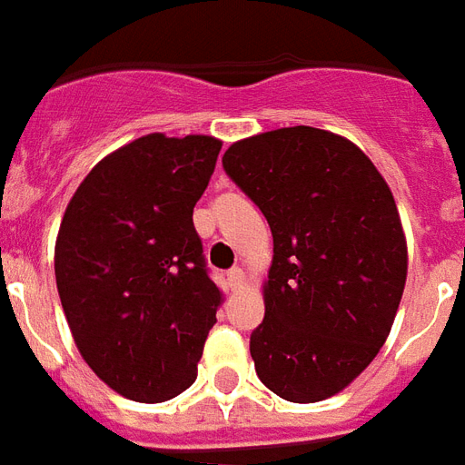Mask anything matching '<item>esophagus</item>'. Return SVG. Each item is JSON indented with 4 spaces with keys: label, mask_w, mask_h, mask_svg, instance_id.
<instances>
[{
    "label": "esophagus",
    "mask_w": 465,
    "mask_h": 465,
    "mask_svg": "<svg viewBox=\"0 0 465 465\" xmlns=\"http://www.w3.org/2000/svg\"><path fill=\"white\" fill-rule=\"evenodd\" d=\"M228 285H230V291H240V288L244 285V271L242 269L228 271Z\"/></svg>",
    "instance_id": "obj_1"
}]
</instances>
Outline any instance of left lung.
Masks as SVG:
<instances>
[{
    "instance_id": "1",
    "label": "left lung",
    "mask_w": 465,
    "mask_h": 465,
    "mask_svg": "<svg viewBox=\"0 0 465 465\" xmlns=\"http://www.w3.org/2000/svg\"><path fill=\"white\" fill-rule=\"evenodd\" d=\"M223 168L273 235L256 374L292 403L331 399L377 358L406 288L391 189L352 141L302 124L235 141Z\"/></svg>"
}]
</instances>
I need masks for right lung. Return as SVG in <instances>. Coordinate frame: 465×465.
Here are the masks:
<instances>
[{"instance_id": "add662e5", "label": "right lung", "mask_w": 465, "mask_h": 465, "mask_svg": "<svg viewBox=\"0 0 465 465\" xmlns=\"http://www.w3.org/2000/svg\"><path fill=\"white\" fill-rule=\"evenodd\" d=\"M221 146L206 134L134 139L85 174L59 225L54 278L74 343L139 403L194 384L223 302L192 221Z\"/></svg>"}]
</instances>
